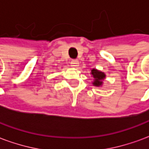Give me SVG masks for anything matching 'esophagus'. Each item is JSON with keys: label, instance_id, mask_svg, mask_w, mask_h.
Segmentation results:
<instances>
[{"label": "esophagus", "instance_id": "1", "mask_svg": "<svg viewBox=\"0 0 149 149\" xmlns=\"http://www.w3.org/2000/svg\"><path fill=\"white\" fill-rule=\"evenodd\" d=\"M79 61L77 60V59H73V60H71V62H70V64H71V66L73 67H74V68H76V67H78V66H79Z\"/></svg>", "mask_w": 149, "mask_h": 149}]
</instances>
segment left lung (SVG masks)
I'll return each mask as SVG.
<instances>
[{
  "label": "left lung",
  "mask_w": 149,
  "mask_h": 149,
  "mask_svg": "<svg viewBox=\"0 0 149 149\" xmlns=\"http://www.w3.org/2000/svg\"><path fill=\"white\" fill-rule=\"evenodd\" d=\"M91 74L94 79V81L92 82L93 86H97V87L102 86L103 80L106 79V74L102 72V71H101V70H98L96 68H93L91 70Z\"/></svg>",
  "instance_id": "8db88e82"
}]
</instances>
